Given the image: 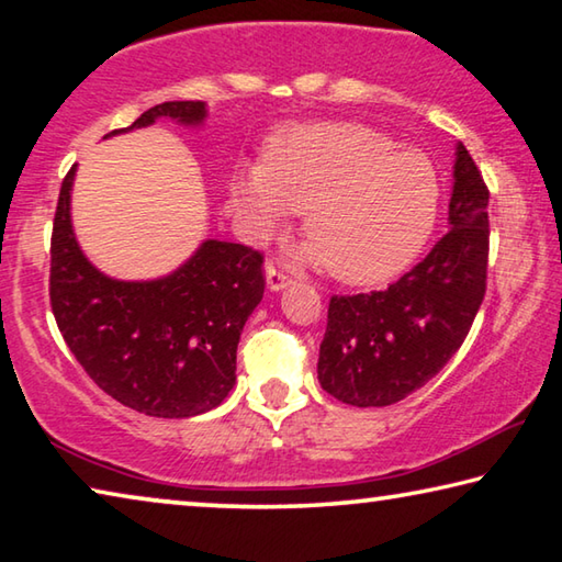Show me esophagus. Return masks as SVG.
Here are the masks:
<instances>
[{
	"label": "esophagus",
	"mask_w": 562,
	"mask_h": 562,
	"mask_svg": "<svg viewBox=\"0 0 562 562\" xmlns=\"http://www.w3.org/2000/svg\"><path fill=\"white\" fill-rule=\"evenodd\" d=\"M288 284H292V274L284 272L278 262H270L268 265V288L272 292H278L282 288H288Z\"/></svg>",
	"instance_id": "obj_1"
}]
</instances>
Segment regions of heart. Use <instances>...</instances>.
Segmentation results:
<instances>
[{
    "label": "heart",
    "instance_id": "heart-1",
    "mask_svg": "<svg viewBox=\"0 0 562 562\" xmlns=\"http://www.w3.org/2000/svg\"><path fill=\"white\" fill-rule=\"evenodd\" d=\"M235 203L258 225L304 211L307 258L349 284L392 278L416 258L439 213V178L416 148L364 123H310L280 133L268 164L235 176Z\"/></svg>",
    "mask_w": 562,
    "mask_h": 562
}]
</instances>
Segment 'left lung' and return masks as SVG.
I'll list each match as a JSON object with an SVG mask.
<instances>
[{
    "instance_id": "1",
    "label": "left lung",
    "mask_w": 562,
    "mask_h": 562,
    "mask_svg": "<svg viewBox=\"0 0 562 562\" xmlns=\"http://www.w3.org/2000/svg\"><path fill=\"white\" fill-rule=\"evenodd\" d=\"M451 231L386 290L331 294L317 376L349 406H389L446 367L475 319L488 272V186L456 148Z\"/></svg>"
}]
</instances>
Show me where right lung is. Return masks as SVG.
I'll list each match as a JSON object with an SVG mask.
<instances>
[{
  "instance_id": "right-lung-1",
  "label": "right lung",
  "mask_w": 562,
  "mask_h": 562,
  "mask_svg": "<svg viewBox=\"0 0 562 562\" xmlns=\"http://www.w3.org/2000/svg\"><path fill=\"white\" fill-rule=\"evenodd\" d=\"M168 116L201 123L203 101H166L131 131ZM74 170L61 180L52 231L49 300L66 347L93 384L146 416L211 412L235 384L237 341L265 292L262 252L205 240L173 274L121 282L83 258L71 231Z\"/></svg>"
}]
</instances>
